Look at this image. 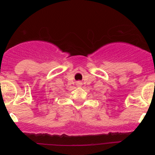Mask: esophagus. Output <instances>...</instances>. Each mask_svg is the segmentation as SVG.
I'll list each match as a JSON object with an SVG mask.
<instances>
[{"instance_id":"esophagus-1","label":"esophagus","mask_w":155,"mask_h":155,"mask_svg":"<svg viewBox=\"0 0 155 155\" xmlns=\"http://www.w3.org/2000/svg\"><path fill=\"white\" fill-rule=\"evenodd\" d=\"M78 84H79V85H80V84H81V83H80V82H78Z\"/></svg>"}]
</instances>
